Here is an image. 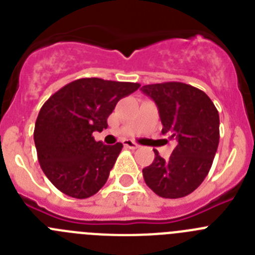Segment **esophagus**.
Returning a JSON list of instances; mask_svg holds the SVG:
<instances>
[{
  "label": "esophagus",
  "mask_w": 255,
  "mask_h": 255,
  "mask_svg": "<svg viewBox=\"0 0 255 255\" xmlns=\"http://www.w3.org/2000/svg\"><path fill=\"white\" fill-rule=\"evenodd\" d=\"M124 147L130 148V149H138L139 145L136 143H134V141H131V140H125V141H124Z\"/></svg>",
  "instance_id": "34e87169"
}]
</instances>
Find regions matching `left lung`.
I'll list each match as a JSON object with an SVG mask.
<instances>
[{
  "label": "left lung",
  "mask_w": 255,
  "mask_h": 255,
  "mask_svg": "<svg viewBox=\"0 0 255 255\" xmlns=\"http://www.w3.org/2000/svg\"><path fill=\"white\" fill-rule=\"evenodd\" d=\"M158 107L162 134L176 140L168 159L154 150V161L143 168L144 181L162 198L189 195L203 182L220 141V116L203 91L185 83L141 87Z\"/></svg>",
  "instance_id": "1"
}]
</instances>
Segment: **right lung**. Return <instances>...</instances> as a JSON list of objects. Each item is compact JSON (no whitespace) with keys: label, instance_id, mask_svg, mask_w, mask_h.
<instances>
[{"label":"right lung","instance_id":"obj_1","mask_svg":"<svg viewBox=\"0 0 255 255\" xmlns=\"http://www.w3.org/2000/svg\"><path fill=\"white\" fill-rule=\"evenodd\" d=\"M140 84L83 78L46 101L34 128L38 161L44 175L69 197L85 199L107 181L123 144L106 145L93 132L107 129L117 102Z\"/></svg>","mask_w":255,"mask_h":255}]
</instances>
